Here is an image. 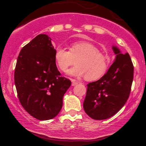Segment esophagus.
Masks as SVG:
<instances>
[{
    "mask_svg": "<svg viewBox=\"0 0 146 146\" xmlns=\"http://www.w3.org/2000/svg\"><path fill=\"white\" fill-rule=\"evenodd\" d=\"M78 84V82H77L76 80H72V86H75Z\"/></svg>",
    "mask_w": 146,
    "mask_h": 146,
    "instance_id": "34e87169",
    "label": "esophagus"
}]
</instances>
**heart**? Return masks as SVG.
<instances>
[{
  "mask_svg": "<svg viewBox=\"0 0 146 146\" xmlns=\"http://www.w3.org/2000/svg\"><path fill=\"white\" fill-rule=\"evenodd\" d=\"M54 60L57 66L64 72L74 64L76 66L68 71L72 76H85L88 81H94L105 74L109 64L110 57L100 51L94 44L88 42L79 41L71 43L68 51L62 46L55 50Z\"/></svg>",
  "mask_w": 146,
  "mask_h": 146,
  "instance_id": "b5f03b06",
  "label": "heart"
}]
</instances>
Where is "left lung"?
Returning <instances> with one entry per match:
<instances>
[{
    "mask_svg": "<svg viewBox=\"0 0 146 146\" xmlns=\"http://www.w3.org/2000/svg\"><path fill=\"white\" fill-rule=\"evenodd\" d=\"M116 58L102 78L87 84L83 107L93 119H106L113 116L124 106L130 95L134 66L128 53L122 54L113 46Z\"/></svg>",
    "mask_w": 146,
    "mask_h": 146,
    "instance_id": "8db88e82",
    "label": "left lung"
}]
</instances>
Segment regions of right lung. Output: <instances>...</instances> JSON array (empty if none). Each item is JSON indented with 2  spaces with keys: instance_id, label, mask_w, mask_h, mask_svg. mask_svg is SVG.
Returning <instances> with one entry per match:
<instances>
[{
  "instance_id": "add662e5",
  "label": "right lung",
  "mask_w": 146,
  "mask_h": 146,
  "mask_svg": "<svg viewBox=\"0 0 146 146\" xmlns=\"http://www.w3.org/2000/svg\"><path fill=\"white\" fill-rule=\"evenodd\" d=\"M51 38L40 34L23 46L18 55L14 82L22 106L39 120L58 115L71 82L61 75L54 60Z\"/></svg>"
}]
</instances>
